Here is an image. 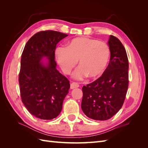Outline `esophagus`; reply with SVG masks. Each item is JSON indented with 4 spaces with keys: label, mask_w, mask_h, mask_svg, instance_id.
Instances as JSON below:
<instances>
[{
    "label": "esophagus",
    "mask_w": 148,
    "mask_h": 148,
    "mask_svg": "<svg viewBox=\"0 0 148 148\" xmlns=\"http://www.w3.org/2000/svg\"><path fill=\"white\" fill-rule=\"evenodd\" d=\"M79 87V84L77 83H75V82H73L71 83L70 84V88L71 89H74V88H77Z\"/></svg>",
    "instance_id": "obj_1"
}]
</instances>
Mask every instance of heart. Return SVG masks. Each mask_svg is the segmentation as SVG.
<instances>
[{"label": "heart", "instance_id": "heart-1", "mask_svg": "<svg viewBox=\"0 0 148 148\" xmlns=\"http://www.w3.org/2000/svg\"><path fill=\"white\" fill-rule=\"evenodd\" d=\"M56 56L62 70L69 74L78 61L79 68L74 77L81 79L85 77L96 78L104 73L108 64L110 49L102 41L88 37H78L70 41L67 46L56 49Z\"/></svg>", "mask_w": 148, "mask_h": 148}]
</instances>
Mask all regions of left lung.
<instances>
[{"label": "left lung", "instance_id": "8db88e82", "mask_svg": "<svg viewBox=\"0 0 148 148\" xmlns=\"http://www.w3.org/2000/svg\"><path fill=\"white\" fill-rule=\"evenodd\" d=\"M109 64L101 77L83 86L82 109L88 117L106 120L122 108L128 86V60L120 40L110 36Z\"/></svg>", "mask_w": 148, "mask_h": 148}]
</instances>
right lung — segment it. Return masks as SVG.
<instances>
[{
	"instance_id": "right-lung-1",
	"label": "right lung",
	"mask_w": 148,
	"mask_h": 148,
	"mask_svg": "<svg viewBox=\"0 0 148 148\" xmlns=\"http://www.w3.org/2000/svg\"><path fill=\"white\" fill-rule=\"evenodd\" d=\"M68 34L46 30L36 33L26 42L21 55L19 84L21 101L29 112L42 120L60 113L70 82L56 69L57 44ZM47 56L48 64L40 60Z\"/></svg>"
}]
</instances>
